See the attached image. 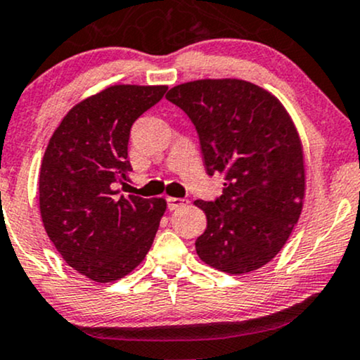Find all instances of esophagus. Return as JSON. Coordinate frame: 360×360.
Here are the masks:
<instances>
[{"label":"esophagus","instance_id":"1","mask_svg":"<svg viewBox=\"0 0 360 360\" xmlns=\"http://www.w3.org/2000/svg\"><path fill=\"white\" fill-rule=\"evenodd\" d=\"M189 201L188 199H181V198H167V207L171 209V211H174V209H179L188 204Z\"/></svg>","mask_w":360,"mask_h":360}]
</instances>
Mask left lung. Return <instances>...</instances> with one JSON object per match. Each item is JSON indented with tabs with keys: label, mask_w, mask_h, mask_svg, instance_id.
Returning a JSON list of instances; mask_svg holds the SVG:
<instances>
[{
	"label": "left lung",
	"mask_w": 360,
	"mask_h": 360,
	"mask_svg": "<svg viewBox=\"0 0 360 360\" xmlns=\"http://www.w3.org/2000/svg\"><path fill=\"white\" fill-rule=\"evenodd\" d=\"M166 98L194 122L209 176H224L216 202L194 201L207 227L199 259L239 276L272 261L297 224L306 198L301 136L274 94L238 78L177 84Z\"/></svg>",
	"instance_id": "obj_1"
}]
</instances>
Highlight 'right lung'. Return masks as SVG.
Here are the masks:
<instances>
[{"label": "right lung", "instance_id": "right-lung-1", "mask_svg": "<svg viewBox=\"0 0 360 360\" xmlns=\"http://www.w3.org/2000/svg\"><path fill=\"white\" fill-rule=\"evenodd\" d=\"M167 86L115 84L75 104L49 139L39 171V211L68 266L94 282H115L143 262L166 199L117 195L131 171L133 122Z\"/></svg>", "mask_w": 360, "mask_h": 360}]
</instances>
